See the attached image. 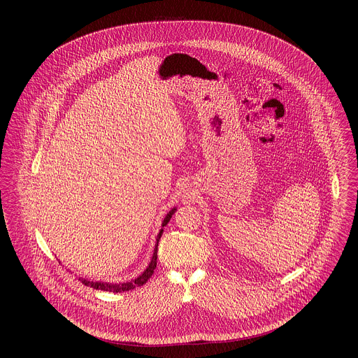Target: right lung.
<instances>
[{
    "label": "right lung",
    "instance_id": "add662e5",
    "mask_svg": "<svg viewBox=\"0 0 358 358\" xmlns=\"http://www.w3.org/2000/svg\"><path fill=\"white\" fill-rule=\"evenodd\" d=\"M177 209L176 208H173L171 210H169V213L165 216V219H164V222H162V227H165L168 222H171V216H173V213L176 212ZM162 232H164V229L161 228V231H159V234H158V236H157V244H155V248H154V254L153 257H152V260H150V263H149V266H148V268L143 271V273H141L138 278L136 279H133V280H130V282H123V283H104V282H92V280H87V279H82V278H79V280L85 285V286H90V287H92V289H103V291H111V292H120V291H129V289H136L138 286H143L148 280H149V278L153 275L154 270H155V267H157V251H158V241H159V238L162 236Z\"/></svg>",
    "mask_w": 358,
    "mask_h": 358
}]
</instances>
